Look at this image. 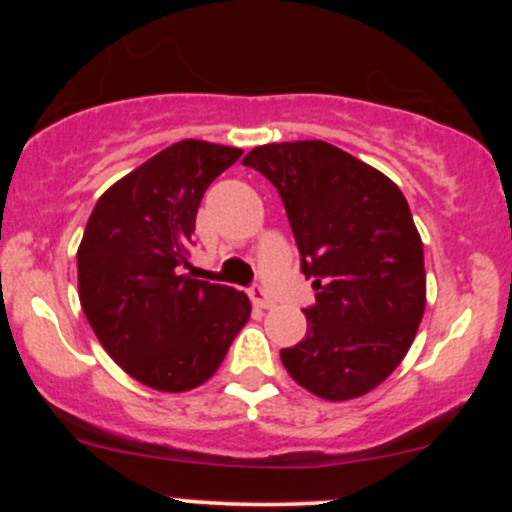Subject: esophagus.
I'll use <instances>...</instances> for the list:
<instances>
[{
	"instance_id": "esophagus-1",
	"label": "esophagus",
	"mask_w": 512,
	"mask_h": 512,
	"mask_svg": "<svg viewBox=\"0 0 512 512\" xmlns=\"http://www.w3.org/2000/svg\"><path fill=\"white\" fill-rule=\"evenodd\" d=\"M248 293H250L252 305H257V308H264V310L274 308V301L267 296V291H264L262 286H252V289H250Z\"/></svg>"
}]
</instances>
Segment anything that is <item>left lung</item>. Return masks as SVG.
<instances>
[{"mask_svg": "<svg viewBox=\"0 0 512 512\" xmlns=\"http://www.w3.org/2000/svg\"><path fill=\"white\" fill-rule=\"evenodd\" d=\"M279 190L301 272L313 279L308 332L281 363L313 395L375 390L407 356L426 308L424 243L402 190L337 146L281 142L243 158Z\"/></svg>", "mask_w": 512, "mask_h": 512, "instance_id": "obj_1", "label": "left lung"}]
</instances>
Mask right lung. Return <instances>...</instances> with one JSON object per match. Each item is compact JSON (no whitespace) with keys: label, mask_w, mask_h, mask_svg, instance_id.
<instances>
[{"label":"right lung","mask_w":512,"mask_h":512,"mask_svg":"<svg viewBox=\"0 0 512 512\" xmlns=\"http://www.w3.org/2000/svg\"><path fill=\"white\" fill-rule=\"evenodd\" d=\"M243 149L182 139L110 185L76 250L79 301L108 356L158 392L207 383L250 298L185 274L207 187Z\"/></svg>","instance_id":"add662e5"}]
</instances>
